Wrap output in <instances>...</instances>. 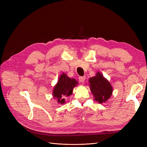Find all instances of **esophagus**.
Instances as JSON below:
<instances>
[{"label": "esophagus", "instance_id": "esophagus-1", "mask_svg": "<svg viewBox=\"0 0 147 147\" xmlns=\"http://www.w3.org/2000/svg\"><path fill=\"white\" fill-rule=\"evenodd\" d=\"M85 78H86V77H84V76L80 77H79V80L80 81V82H82V83H84V80H85Z\"/></svg>", "mask_w": 147, "mask_h": 147}]
</instances>
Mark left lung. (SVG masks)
Here are the masks:
<instances>
[{"label": "left lung", "mask_w": 147, "mask_h": 147, "mask_svg": "<svg viewBox=\"0 0 147 147\" xmlns=\"http://www.w3.org/2000/svg\"><path fill=\"white\" fill-rule=\"evenodd\" d=\"M90 90L94 96V100L102 104L107 100L112 94L113 88L111 84L100 72L89 80Z\"/></svg>", "instance_id": "8db88e82"}]
</instances>
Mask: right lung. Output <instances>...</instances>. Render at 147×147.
I'll return each mask as SVG.
<instances>
[{
	"label": "right lung",
	"mask_w": 147,
	"mask_h": 147,
	"mask_svg": "<svg viewBox=\"0 0 147 147\" xmlns=\"http://www.w3.org/2000/svg\"><path fill=\"white\" fill-rule=\"evenodd\" d=\"M78 82L75 78H70L63 73L53 91V97L57 99V103L64 104L65 98L72 94L74 88L77 86Z\"/></svg>",
	"instance_id": "obj_1"
}]
</instances>
